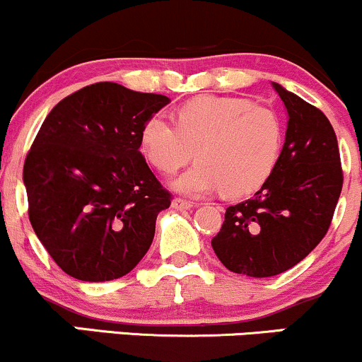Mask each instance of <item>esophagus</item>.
<instances>
[{
	"label": "esophagus",
	"instance_id": "34e87169",
	"mask_svg": "<svg viewBox=\"0 0 362 362\" xmlns=\"http://www.w3.org/2000/svg\"><path fill=\"white\" fill-rule=\"evenodd\" d=\"M172 207H173V209H177V211H187V209H190V207H192V204H190L189 201H185V199L175 197L172 201Z\"/></svg>",
	"mask_w": 362,
	"mask_h": 362
}]
</instances>
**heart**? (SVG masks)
I'll return each mask as SVG.
<instances>
[{
    "label": "heart",
    "mask_w": 362,
    "mask_h": 362,
    "mask_svg": "<svg viewBox=\"0 0 362 362\" xmlns=\"http://www.w3.org/2000/svg\"><path fill=\"white\" fill-rule=\"evenodd\" d=\"M139 143L163 175H173L195 156L199 163L175 182L180 192L221 190L236 199L259 190L271 177L282 149V122L272 109L248 98L207 95L182 105L175 122L149 117Z\"/></svg>",
    "instance_id": "obj_1"
}]
</instances>
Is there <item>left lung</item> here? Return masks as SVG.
Segmentation results:
<instances>
[{
    "instance_id": "left-lung-1",
    "label": "left lung",
    "mask_w": 362,
    "mask_h": 362,
    "mask_svg": "<svg viewBox=\"0 0 362 362\" xmlns=\"http://www.w3.org/2000/svg\"><path fill=\"white\" fill-rule=\"evenodd\" d=\"M288 109L276 168L252 199L230 206L213 245L231 272L271 277L294 267L330 228L344 184L334 127L322 110L274 83Z\"/></svg>"
}]
</instances>
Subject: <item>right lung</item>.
Segmentation results:
<instances>
[{"mask_svg":"<svg viewBox=\"0 0 362 362\" xmlns=\"http://www.w3.org/2000/svg\"><path fill=\"white\" fill-rule=\"evenodd\" d=\"M168 97L103 81L49 112L28 149L23 182L28 219L66 274L103 282L146 255L172 194L139 151L141 129Z\"/></svg>","mask_w":362,"mask_h":362,"instance_id":"right-lung-1","label":"right lung"}]
</instances>
